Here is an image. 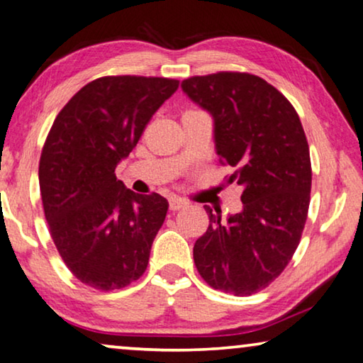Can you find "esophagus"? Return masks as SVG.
I'll use <instances>...</instances> for the list:
<instances>
[{"mask_svg": "<svg viewBox=\"0 0 363 363\" xmlns=\"http://www.w3.org/2000/svg\"><path fill=\"white\" fill-rule=\"evenodd\" d=\"M189 206V202H186V201H182V199H171L169 201V208L172 212H176V211H181V208H186Z\"/></svg>", "mask_w": 363, "mask_h": 363, "instance_id": "1", "label": "esophagus"}]
</instances>
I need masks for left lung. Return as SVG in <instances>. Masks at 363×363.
Masks as SVG:
<instances>
[{"label":"left lung","instance_id":"obj_1","mask_svg":"<svg viewBox=\"0 0 363 363\" xmlns=\"http://www.w3.org/2000/svg\"><path fill=\"white\" fill-rule=\"evenodd\" d=\"M182 91L213 118V141L227 182L243 189V208L222 218L203 206L207 232L194 263L208 286L235 296L267 288L293 258L308 218L311 157L293 105L267 80L218 72L182 80Z\"/></svg>","mask_w":363,"mask_h":363}]
</instances>
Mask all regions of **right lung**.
<instances>
[{"label": "right lung", "mask_w": 363, "mask_h": 363, "mask_svg": "<svg viewBox=\"0 0 363 363\" xmlns=\"http://www.w3.org/2000/svg\"><path fill=\"white\" fill-rule=\"evenodd\" d=\"M177 86L174 79L100 77L55 116L40 152V197L55 248L86 286L121 289L145 273L169 203L126 189L115 167Z\"/></svg>", "instance_id": "1"}]
</instances>
